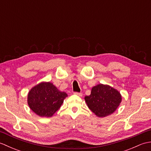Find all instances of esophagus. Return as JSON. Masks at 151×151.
I'll use <instances>...</instances> for the list:
<instances>
[{
    "instance_id": "1",
    "label": "esophagus",
    "mask_w": 151,
    "mask_h": 151,
    "mask_svg": "<svg viewBox=\"0 0 151 151\" xmlns=\"http://www.w3.org/2000/svg\"><path fill=\"white\" fill-rule=\"evenodd\" d=\"M74 94L78 95V96H80V97H81V96H82V93H79V92H74Z\"/></svg>"
}]
</instances>
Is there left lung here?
Wrapping results in <instances>:
<instances>
[{
    "label": "left lung",
    "instance_id": "8db88e82",
    "mask_svg": "<svg viewBox=\"0 0 151 151\" xmlns=\"http://www.w3.org/2000/svg\"><path fill=\"white\" fill-rule=\"evenodd\" d=\"M85 100L97 116L104 117L116 110L121 103V95L116 89L101 84L91 89L90 95L86 96Z\"/></svg>",
    "mask_w": 151,
    "mask_h": 151
}]
</instances>
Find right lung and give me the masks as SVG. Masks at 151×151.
Returning a JSON list of instances; mask_svg holds the SVG:
<instances>
[{"label":"right lung","mask_w":151,"mask_h":151,"mask_svg":"<svg viewBox=\"0 0 151 151\" xmlns=\"http://www.w3.org/2000/svg\"><path fill=\"white\" fill-rule=\"evenodd\" d=\"M67 95L61 92L50 82H42L31 89L28 104L34 112L41 117H51L58 110Z\"/></svg>","instance_id":"obj_1"}]
</instances>
